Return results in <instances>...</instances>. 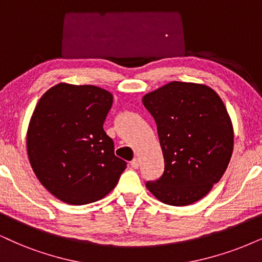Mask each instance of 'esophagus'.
Here are the masks:
<instances>
[{"mask_svg":"<svg viewBox=\"0 0 262 262\" xmlns=\"http://www.w3.org/2000/svg\"><path fill=\"white\" fill-rule=\"evenodd\" d=\"M131 166L134 167V169H138V166H140V160H138L137 158H135V159H132V161H131Z\"/></svg>","mask_w":262,"mask_h":262,"instance_id":"obj_1","label":"esophagus"}]
</instances>
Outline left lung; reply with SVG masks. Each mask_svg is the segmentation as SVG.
<instances>
[{
    "label": "left lung",
    "instance_id": "1",
    "mask_svg": "<svg viewBox=\"0 0 262 262\" xmlns=\"http://www.w3.org/2000/svg\"><path fill=\"white\" fill-rule=\"evenodd\" d=\"M157 124L164 173L148 190L165 204L198 202L221 180L233 151V126L209 86L172 81L142 98Z\"/></svg>",
    "mask_w": 262,
    "mask_h": 262
}]
</instances>
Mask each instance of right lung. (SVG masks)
<instances>
[{"label":"right lung","mask_w":262,"mask_h":262,"mask_svg":"<svg viewBox=\"0 0 262 262\" xmlns=\"http://www.w3.org/2000/svg\"><path fill=\"white\" fill-rule=\"evenodd\" d=\"M112 104L113 95L101 87L58 83L32 113L27 135L30 165L42 186L67 204L104 198L126 169L103 128Z\"/></svg>","instance_id":"1"}]
</instances>
